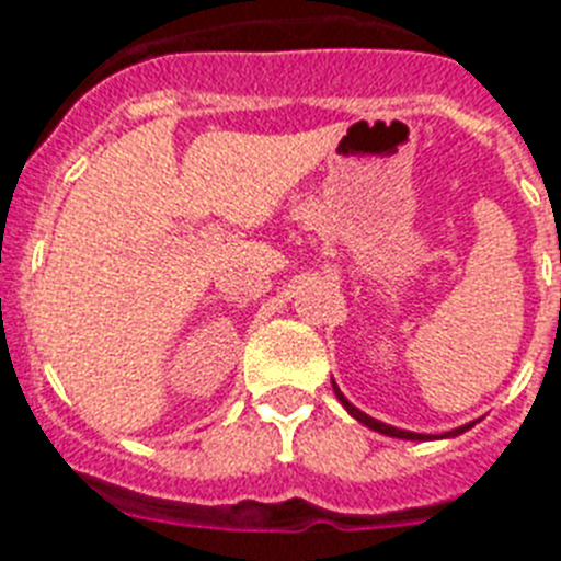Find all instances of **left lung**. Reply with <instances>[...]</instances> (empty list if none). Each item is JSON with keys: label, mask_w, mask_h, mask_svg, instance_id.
<instances>
[{"label": "left lung", "mask_w": 561, "mask_h": 561, "mask_svg": "<svg viewBox=\"0 0 561 561\" xmlns=\"http://www.w3.org/2000/svg\"><path fill=\"white\" fill-rule=\"evenodd\" d=\"M334 393H336V399L342 401V408L348 410L351 415H354L356 421H359V424H365V427H370V430H376V433H381V435H390V438H408V440H424L427 438V435H421V433H410V430H399V427H390V424H381V421H376V419H370L368 413H362L359 408H354V404H351L348 399H345V396L340 393V388H336L334 385ZM474 424V421H472ZM472 424H463V427H458V430H453V433H444V438H455V435H460V433H466V430L472 427Z\"/></svg>", "instance_id": "obj_1"}]
</instances>
